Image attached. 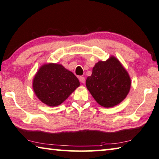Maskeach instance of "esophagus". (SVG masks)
Instances as JSON below:
<instances>
[{
    "label": "esophagus",
    "instance_id": "obj_1",
    "mask_svg": "<svg viewBox=\"0 0 159 159\" xmlns=\"http://www.w3.org/2000/svg\"><path fill=\"white\" fill-rule=\"evenodd\" d=\"M79 80H80V81L82 83H84L85 81V77H83V76H80V77H79Z\"/></svg>",
    "mask_w": 159,
    "mask_h": 159
}]
</instances>
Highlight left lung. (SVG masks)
Instances as JSON below:
<instances>
[{
    "label": "left lung",
    "mask_w": 159,
    "mask_h": 159,
    "mask_svg": "<svg viewBox=\"0 0 159 159\" xmlns=\"http://www.w3.org/2000/svg\"><path fill=\"white\" fill-rule=\"evenodd\" d=\"M128 72L116 57L99 61L86 80V87L99 105L111 108L119 104L127 96L131 88Z\"/></svg>",
    "instance_id": "left-lung-1"
}]
</instances>
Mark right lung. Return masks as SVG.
<instances>
[{
    "instance_id": "obj_1",
    "label": "right lung",
    "mask_w": 159,
    "mask_h": 159,
    "mask_svg": "<svg viewBox=\"0 0 159 159\" xmlns=\"http://www.w3.org/2000/svg\"><path fill=\"white\" fill-rule=\"evenodd\" d=\"M79 85V79L71 71L54 63L42 65L33 82L37 98L49 106L61 104Z\"/></svg>"
}]
</instances>
